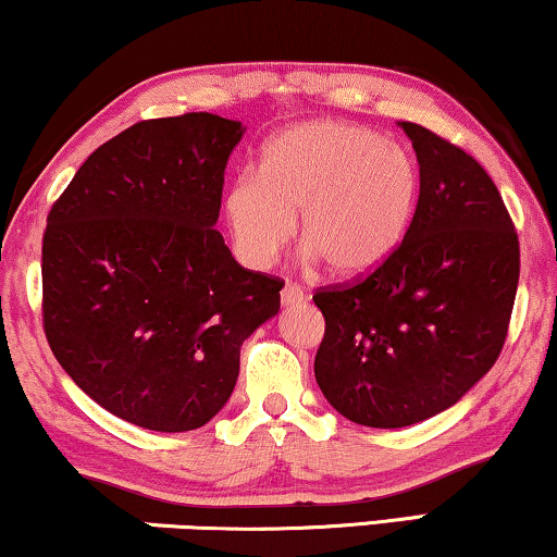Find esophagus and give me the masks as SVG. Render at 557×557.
<instances>
[{
    "instance_id": "1",
    "label": "esophagus",
    "mask_w": 557,
    "mask_h": 557,
    "mask_svg": "<svg viewBox=\"0 0 557 557\" xmlns=\"http://www.w3.org/2000/svg\"><path fill=\"white\" fill-rule=\"evenodd\" d=\"M304 299H307V292L296 284H286L284 292H281V304L284 307H294V304H301Z\"/></svg>"
}]
</instances>
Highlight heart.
Listing matches in <instances>:
<instances>
[{
    "instance_id": "b5f03b06",
    "label": "heart",
    "mask_w": 557,
    "mask_h": 557,
    "mask_svg": "<svg viewBox=\"0 0 557 557\" xmlns=\"http://www.w3.org/2000/svg\"><path fill=\"white\" fill-rule=\"evenodd\" d=\"M421 174L416 159L370 128L311 121L281 132L261 172H240L225 193L235 253L265 269L288 246L299 212L301 240L339 276L377 269L406 235Z\"/></svg>"
}]
</instances>
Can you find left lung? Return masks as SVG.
<instances>
[{
	"label": "left lung",
	"mask_w": 557,
	"mask_h": 557,
	"mask_svg": "<svg viewBox=\"0 0 557 557\" xmlns=\"http://www.w3.org/2000/svg\"><path fill=\"white\" fill-rule=\"evenodd\" d=\"M400 128L421 166L406 238L364 278L314 294L326 324L317 383L370 429L459 403L497 362L520 281V240L484 166L425 126Z\"/></svg>",
	"instance_id": "left-lung-1"
}]
</instances>
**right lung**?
<instances>
[{
	"label": "right lung",
	"mask_w": 557,
	"mask_h": 557,
	"mask_svg": "<svg viewBox=\"0 0 557 557\" xmlns=\"http://www.w3.org/2000/svg\"><path fill=\"white\" fill-rule=\"evenodd\" d=\"M243 132L205 111L139 121L83 162L48 215V345L88 398L141 429L208 423L240 345L281 307L284 281L243 269L212 227Z\"/></svg>",
	"instance_id": "obj_1"
}]
</instances>
